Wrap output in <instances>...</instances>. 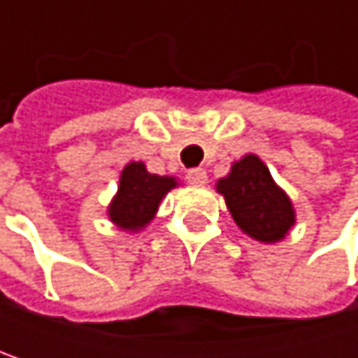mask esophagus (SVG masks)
<instances>
[{
    "instance_id": "esophagus-1",
    "label": "esophagus",
    "mask_w": 358,
    "mask_h": 358,
    "mask_svg": "<svg viewBox=\"0 0 358 358\" xmlns=\"http://www.w3.org/2000/svg\"><path fill=\"white\" fill-rule=\"evenodd\" d=\"M186 180L194 186H203V184H207V172L203 168H192L186 172Z\"/></svg>"
}]
</instances>
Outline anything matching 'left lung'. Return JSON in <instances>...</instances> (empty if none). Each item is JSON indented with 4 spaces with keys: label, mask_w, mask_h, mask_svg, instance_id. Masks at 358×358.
Here are the masks:
<instances>
[{
    "label": "left lung",
    "mask_w": 358,
    "mask_h": 358,
    "mask_svg": "<svg viewBox=\"0 0 358 358\" xmlns=\"http://www.w3.org/2000/svg\"><path fill=\"white\" fill-rule=\"evenodd\" d=\"M236 226L261 245L282 243L296 224V209L288 192L273 180L259 155L247 153L215 182Z\"/></svg>",
    "instance_id": "obj_1"
}]
</instances>
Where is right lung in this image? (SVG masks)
Here are the masks:
<instances>
[{
  "label": "right lung",
  "mask_w": 358,
  "mask_h": 358,
  "mask_svg": "<svg viewBox=\"0 0 358 358\" xmlns=\"http://www.w3.org/2000/svg\"><path fill=\"white\" fill-rule=\"evenodd\" d=\"M178 186L180 180L174 176L151 174L145 162H128L106 211L109 222L126 234L143 232L157 215L166 194Z\"/></svg>",
  "instance_id": "obj_1"
}]
</instances>
